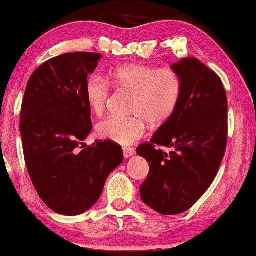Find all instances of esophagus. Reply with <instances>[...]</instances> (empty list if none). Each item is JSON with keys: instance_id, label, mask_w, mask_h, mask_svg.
I'll list each match as a JSON object with an SVG mask.
<instances>
[{"instance_id": "obj_1", "label": "esophagus", "mask_w": 256, "mask_h": 256, "mask_svg": "<svg viewBox=\"0 0 256 256\" xmlns=\"http://www.w3.org/2000/svg\"><path fill=\"white\" fill-rule=\"evenodd\" d=\"M135 155V150L132 148H124V158H129V157Z\"/></svg>"}]
</instances>
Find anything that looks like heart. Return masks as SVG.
<instances>
[{
  "label": "heart",
  "mask_w": 256,
  "mask_h": 256,
  "mask_svg": "<svg viewBox=\"0 0 256 256\" xmlns=\"http://www.w3.org/2000/svg\"><path fill=\"white\" fill-rule=\"evenodd\" d=\"M110 82L118 88L134 94L128 118H110L100 122V138L121 146H130L146 135L148 122L160 126L172 116L180 104L183 84L177 72L141 64L121 65L108 73ZM85 99L90 112L101 116L110 98V84L93 74L86 80Z\"/></svg>",
  "instance_id": "heart-1"
}]
</instances>
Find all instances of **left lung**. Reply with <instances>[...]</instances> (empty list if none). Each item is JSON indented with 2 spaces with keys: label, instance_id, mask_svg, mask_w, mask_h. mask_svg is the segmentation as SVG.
I'll list each match as a JSON object with an SVG mask.
<instances>
[{
  "label": "left lung",
  "instance_id": "left-lung-1",
  "mask_svg": "<svg viewBox=\"0 0 256 256\" xmlns=\"http://www.w3.org/2000/svg\"><path fill=\"white\" fill-rule=\"evenodd\" d=\"M171 70L183 84L180 104L150 142L136 149L149 164L141 199L164 216L188 211L205 194L227 142V96L219 76L197 58L180 59Z\"/></svg>",
  "mask_w": 256,
  "mask_h": 256
}]
</instances>
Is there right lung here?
I'll return each instance as SVG.
<instances>
[{
	"label": "right lung",
	"mask_w": 256,
	"mask_h": 256,
	"mask_svg": "<svg viewBox=\"0 0 256 256\" xmlns=\"http://www.w3.org/2000/svg\"><path fill=\"white\" fill-rule=\"evenodd\" d=\"M101 57L73 52L52 58L32 73L24 93L20 130L28 172L42 200L62 216L92 208L124 160L112 141L79 150L92 130L84 88Z\"/></svg>",
	"instance_id": "obj_1"
}]
</instances>
